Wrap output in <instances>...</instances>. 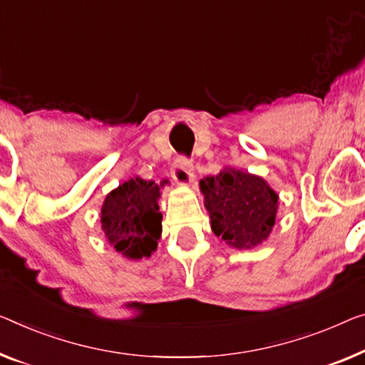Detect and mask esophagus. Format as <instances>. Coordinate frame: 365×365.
I'll list each match as a JSON object with an SVG mask.
<instances>
[{
    "label": "esophagus",
    "instance_id": "1",
    "mask_svg": "<svg viewBox=\"0 0 365 365\" xmlns=\"http://www.w3.org/2000/svg\"><path fill=\"white\" fill-rule=\"evenodd\" d=\"M170 173L173 180L180 185H190L195 178V175L192 173V164H190V159L185 155H180L175 162H173Z\"/></svg>",
    "mask_w": 365,
    "mask_h": 365
}]
</instances>
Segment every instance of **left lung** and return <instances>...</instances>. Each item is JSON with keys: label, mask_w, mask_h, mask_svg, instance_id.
Masks as SVG:
<instances>
[{"label": "left lung", "mask_w": 365, "mask_h": 365, "mask_svg": "<svg viewBox=\"0 0 365 365\" xmlns=\"http://www.w3.org/2000/svg\"><path fill=\"white\" fill-rule=\"evenodd\" d=\"M211 230L230 246L247 249L267 239L275 225L279 197L264 178L225 168L200 182Z\"/></svg>", "instance_id": "obj_1"}]
</instances>
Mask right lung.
<instances>
[{
    "instance_id": "add662e5",
    "label": "right lung",
    "mask_w": 365,
    "mask_h": 365,
    "mask_svg": "<svg viewBox=\"0 0 365 365\" xmlns=\"http://www.w3.org/2000/svg\"><path fill=\"white\" fill-rule=\"evenodd\" d=\"M159 185L135 177L108 195L101 208V227L114 249L129 259L150 257L162 231Z\"/></svg>"
}]
</instances>
